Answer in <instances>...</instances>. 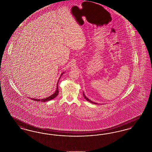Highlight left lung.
<instances>
[{
	"label": "left lung",
	"instance_id": "1",
	"mask_svg": "<svg viewBox=\"0 0 152 152\" xmlns=\"http://www.w3.org/2000/svg\"><path fill=\"white\" fill-rule=\"evenodd\" d=\"M83 96H84V98L86 99V100H87V101H89V102H91V103H93V104H97L96 102H93V101H91V100H90L88 98H87V97H86V96L83 93Z\"/></svg>",
	"mask_w": 152,
	"mask_h": 152
}]
</instances>
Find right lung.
<instances>
[{
	"instance_id": "1",
	"label": "right lung",
	"mask_w": 152,
	"mask_h": 152,
	"mask_svg": "<svg viewBox=\"0 0 152 152\" xmlns=\"http://www.w3.org/2000/svg\"><path fill=\"white\" fill-rule=\"evenodd\" d=\"M64 73V72L62 73L61 74V75H60V78H59V79H60V77H61V76H62V75ZM59 79L58 80V81H59ZM58 84H57V88H56V91L55 92V93L53 94H52L51 96H49V97H47V98H45V99H33V98H31V99L32 100H34V101H42V102H46V101H50V100H52V99H53L54 98H55L57 96H58Z\"/></svg>"
}]
</instances>
